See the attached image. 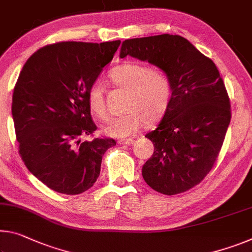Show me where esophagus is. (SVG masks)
<instances>
[{
    "instance_id": "34e87169",
    "label": "esophagus",
    "mask_w": 252,
    "mask_h": 252,
    "mask_svg": "<svg viewBox=\"0 0 252 252\" xmlns=\"http://www.w3.org/2000/svg\"><path fill=\"white\" fill-rule=\"evenodd\" d=\"M118 143H119V145H126V146H130V145H133L134 140H133V139H123V140H119Z\"/></svg>"
}]
</instances>
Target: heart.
Segmentation results:
<instances>
[{
    "mask_svg": "<svg viewBox=\"0 0 252 252\" xmlns=\"http://www.w3.org/2000/svg\"><path fill=\"white\" fill-rule=\"evenodd\" d=\"M112 84L126 90L125 109L126 112L112 119L104 127L107 135L126 138L145 125L146 119L156 122L163 117L171 101V84L163 71L150 69L141 63L126 62L114 67L109 73ZM91 111L99 119H106V105L101 84L95 83L87 93Z\"/></svg>",
    "mask_w": 252,
    "mask_h": 252,
    "instance_id": "1",
    "label": "heart"
}]
</instances>
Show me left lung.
Wrapping results in <instances>:
<instances>
[{
    "instance_id": "left-lung-1",
    "label": "left lung",
    "mask_w": 252,
    "mask_h": 252,
    "mask_svg": "<svg viewBox=\"0 0 252 252\" xmlns=\"http://www.w3.org/2000/svg\"><path fill=\"white\" fill-rule=\"evenodd\" d=\"M126 56L161 69L173 90L160 123L146 134L155 149L142 177L161 194L183 193L212 169L224 141L231 120L224 83L215 63L177 34L125 40L120 58Z\"/></svg>"
}]
</instances>
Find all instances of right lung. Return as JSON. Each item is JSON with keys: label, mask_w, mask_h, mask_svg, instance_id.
Returning <instances> with one entry per match:
<instances>
[{"label": "right lung", "mask_w": 252, "mask_h": 252, "mask_svg": "<svg viewBox=\"0 0 252 252\" xmlns=\"http://www.w3.org/2000/svg\"><path fill=\"white\" fill-rule=\"evenodd\" d=\"M58 42L28 59L12 97L19 154L34 177L53 190L77 195L91 189L113 139L81 142L96 130L87 93L120 46Z\"/></svg>", "instance_id": "add662e5"}]
</instances>
